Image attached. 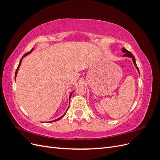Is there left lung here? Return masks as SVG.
Here are the masks:
<instances>
[{
    "label": "left lung",
    "mask_w": 160,
    "mask_h": 160,
    "mask_svg": "<svg viewBox=\"0 0 160 160\" xmlns=\"http://www.w3.org/2000/svg\"><path fill=\"white\" fill-rule=\"evenodd\" d=\"M122 52L125 53V54L123 55V57L132 58V61H133V64H134V65H135V68L137 69V70H138V72L139 73V69H138V66H137L136 62H135V57H134L133 55H132V52H129V51H128V50L125 49L124 47H123V48H122Z\"/></svg>",
    "instance_id": "left-lung-1"
}]
</instances>
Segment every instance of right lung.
Wrapping results in <instances>:
<instances>
[{"mask_svg":"<svg viewBox=\"0 0 160 160\" xmlns=\"http://www.w3.org/2000/svg\"><path fill=\"white\" fill-rule=\"evenodd\" d=\"M33 49H34V48H32V50L31 51H29V52H27L26 53V54H25V55H24L23 56H22V57L21 58V61H20V62H19V65H18V67H17V70H16V72H15V76H14V77H15V78H16V77H17V72H18V69H19V67H20V66H21V62H22V59H23V58L24 57H25L27 55H29L30 54V53L33 51ZM72 92H73V91H72V93H71V94H70V95H69V99H70V98H71V95H72ZM69 107H68V108H67V109H69ZM67 111H65V113L63 114V115H62V116H61V117H60V118H58V119H55V120H53V121H52V122H57V121H58V120H59V119H62V118H63L64 117V116H65V115L66 114V112H67Z\"/></svg>","mask_w":160,"mask_h":160,"instance_id":"add662e5","label":"right lung"}]
</instances>
